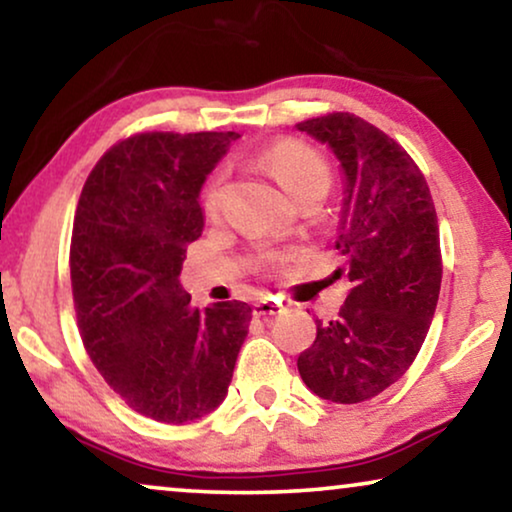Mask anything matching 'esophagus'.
Wrapping results in <instances>:
<instances>
[{
  "instance_id": "1",
  "label": "esophagus",
  "mask_w": 512,
  "mask_h": 512,
  "mask_svg": "<svg viewBox=\"0 0 512 512\" xmlns=\"http://www.w3.org/2000/svg\"><path fill=\"white\" fill-rule=\"evenodd\" d=\"M284 312V305L277 303V300H258V303L254 305V314L256 317H275V314H282Z\"/></svg>"
}]
</instances>
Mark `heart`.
<instances>
[{"instance_id":"b5f03b06","label":"heart","mask_w":512,"mask_h":512,"mask_svg":"<svg viewBox=\"0 0 512 512\" xmlns=\"http://www.w3.org/2000/svg\"><path fill=\"white\" fill-rule=\"evenodd\" d=\"M263 163L270 170L272 177H275L277 184L282 186L291 198H296V195L314 186L328 188V181H331V174H328V165L324 163V158H321L317 151H312L310 146L296 142V139H282V142L270 146V149L265 151ZM221 186V177H214L209 181L205 191L207 212H214V209L219 207Z\"/></svg>"}]
</instances>
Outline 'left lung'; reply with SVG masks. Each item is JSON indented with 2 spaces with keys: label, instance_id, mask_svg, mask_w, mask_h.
I'll return each instance as SVG.
<instances>
[{
  "label": "left lung",
  "instance_id": "left-lung-1",
  "mask_svg": "<svg viewBox=\"0 0 512 512\" xmlns=\"http://www.w3.org/2000/svg\"><path fill=\"white\" fill-rule=\"evenodd\" d=\"M296 128L340 163L342 207L335 249L352 289L333 321L298 356L319 398L363 403L401 380L438 305V216L424 174L389 135L359 116L328 114Z\"/></svg>",
  "mask_w": 512,
  "mask_h": 512
}]
</instances>
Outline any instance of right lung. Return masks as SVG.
<instances>
[{"mask_svg":"<svg viewBox=\"0 0 512 512\" xmlns=\"http://www.w3.org/2000/svg\"><path fill=\"white\" fill-rule=\"evenodd\" d=\"M237 132H144L100 158L74 216L72 293L86 352L139 415L186 424L219 408L249 333L242 300L198 310L179 282L205 228L200 191Z\"/></svg>","mask_w":512,"mask_h":512,"instance_id":"add662e5","label":"right lung"}]
</instances>
